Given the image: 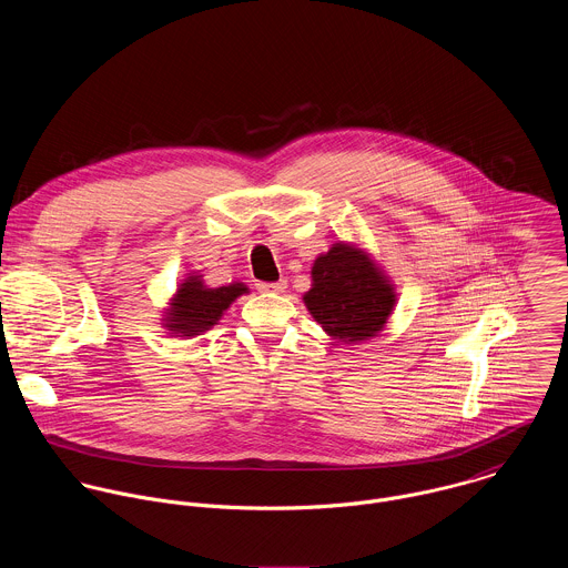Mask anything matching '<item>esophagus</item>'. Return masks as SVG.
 I'll use <instances>...</instances> for the list:
<instances>
[{"instance_id":"obj_1","label":"esophagus","mask_w":568,"mask_h":568,"mask_svg":"<svg viewBox=\"0 0 568 568\" xmlns=\"http://www.w3.org/2000/svg\"><path fill=\"white\" fill-rule=\"evenodd\" d=\"M257 291L262 293H284L286 291V280H280V282H273V284H257Z\"/></svg>"}]
</instances>
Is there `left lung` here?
<instances>
[{
    "label": "left lung",
    "mask_w": 568,
    "mask_h": 568,
    "mask_svg": "<svg viewBox=\"0 0 568 568\" xmlns=\"http://www.w3.org/2000/svg\"><path fill=\"white\" fill-rule=\"evenodd\" d=\"M313 284L304 304L336 343H363L378 336L396 311L398 293L372 253L356 243L336 241L311 268Z\"/></svg>",
    "instance_id": "left-lung-1"
}]
</instances>
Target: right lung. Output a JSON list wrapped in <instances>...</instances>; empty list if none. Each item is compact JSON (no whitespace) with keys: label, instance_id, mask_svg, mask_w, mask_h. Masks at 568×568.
<instances>
[{"label":"right lung","instance_id":"add662e5","mask_svg":"<svg viewBox=\"0 0 568 568\" xmlns=\"http://www.w3.org/2000/svg\"><path fill=\"white\" fill-rule=\"evenodd\" d=\"M241 295H248V286L243 282L212 288L199 271H192L168 300L160 322L170 336L194 338L219 324Z\"/></svg>","mask_w":568,"mask_h":568}]
</instances>
